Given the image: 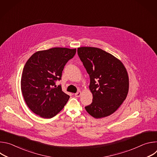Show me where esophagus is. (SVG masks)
<instances>
[{
    "label": "esophagus",
    "mask_w": 157,
    "mask_h": 157,
    "mask_svg": "<svg viewBox=\"0 0 157 157\" xmlns=\"http://www.w3.org/2000/svg\"><path fill=\"white\" fill-rule=\"evenodd\" d=\"M75 95V96H76V98H79V97H80L81 95V91H78V92H77Z\"/></svg>",
    "instance_id": "obj_1"
}]
</instances>
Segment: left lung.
<instances>
[{
	"label": "left lung",
	"mask_w": 157,
	"mask_h": 157,
	"mask_svg": "<svg viewBox=\"0 0 157 157\" xmlns=\"http://www.w3.org/2000/svg\"><path fill=\"white\" fill-rule=\"evenodd\" d=\"M78 54L90 78L93 102L85 109L96 119L113 114L125 99L128 76L123 63L100 48L80 47Z\"/></svg>",
	"instance_id": "obj_1"
}]
</instances>
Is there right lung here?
<instances>
[{"label":"right lung","mask_w":157,"mask_h":157,"mask_svg":"<svg viewBox=\"0 0 157 157\" xmlns=\"http://www.w3.org/2000/svg\"><path fill=\"white\" fill-rule=\"evenodd\" d=\"M76 49L53 48L39 51L25 63L21 78V90L30 109L42 118L50 119L63 109L70 99L61 85L65 64L73 58Z\"/></svg>","instance_id":"right-lung-1"}]
</instances>
